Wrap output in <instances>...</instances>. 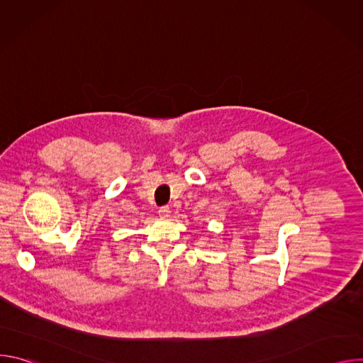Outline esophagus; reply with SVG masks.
<instances>
[{
  "instance_id": "34e87169",
  "label": "esophagus",
  "mask_w": 363,
  "mask_h": 363,
  "mask_svg": "<svg viewBox=\"0 0 363 363\" xmlns=\"http://www.w3.org/2000/svg\"><path fill=\"white\" fill-rule=\"evenodd\" d=\"M158 214H160V217H161V218L167 220V218H169V217H171V208H169L168 205H167V206H161L160 211H158Z\"/></svg>"
}]
</instances>
